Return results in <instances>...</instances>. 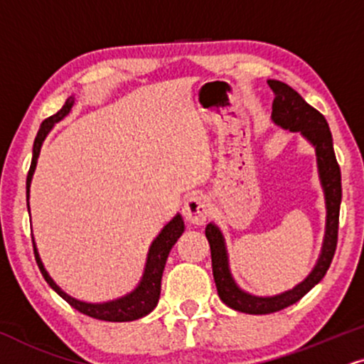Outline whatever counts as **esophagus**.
Instances as JSON below:
<instances>
[{"label": "esophagus", "mask_w": 364, "mask_h": 364, "mask_svg": "<svg viewBox=\"0 0 364 364\" xmlns=\"http://www.w3.org/2000/svg\"><path fill=\"white\" fill-rule=\"evenodd\" d=\"M209 216V200L204 196H191L183 204V218L196 226L205 223Z\"/></svg>", "instance_id": "obj_1"}]
</instances>
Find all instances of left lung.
Wrapping results in <instances>:
<instances>
[{"mask_svg": "<svg viewBox=\"0 0 364 364\" xmlns=\"http://www.w3.org/2000/svg\"><path fill=\"white\" fill-rule=\"evenodd\" d=\"M268 86L272 87L275 100L272 105L273 123L289 132H300L307 141L316 148L317 168L319 178L326 196V235L322 243L321 257L317 259L314 270L309 277L291 290L284 294L273 295V297H257L248 291L241 290L232 280L228 262V251L224 245V236L216 224L205 226V237L210 246V258H213V275L216 282L219 299L228 307L246 314H272L299 302L312 287H316L324 278L333 262L336 246H338V230H339V208L343 189H341V170L336 160L333 134L329 124L316 107L307 105L304 97L297 91L280 80L270 79Z\"/></svg>", "mask_w": 364, "mask_h": 364, "instance_id": "obj_1", "label": "left lung"}]
</instances>
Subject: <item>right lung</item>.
<instances>
[{"label":"right lung","instance_id":"add662e5","mask_svg":"<svg viewBox=\"0 0 364 364\" xmlns=\"http://www.w3.org/2000/svg\"><path fill=\"white\" fill-rule=\"evenodd\" d=\"M74 100L75 97L70 96L69 100L65 101V105L62 106L60 111H57L55 114L50 116V118L43 119L42 124H40L37 136H35L33 156H31V165H30L28 175H26V208H28V210H30V205H28L30 183H31V177H33L35 167H37L40 148H42V143L45 138H47V134L50 133L53 124H55L57 121H60L62 118H65V116L70 113V109H73L74 106ZM183 230H186V226H183V219L181 214H177V216H175L172 221H170L167 226L160 231V235L155 237L154 243L150 246V250H148L145 272H143V277L136 289L129 291V294L124 295V297L109 300V302H102V304L82 302V300H77L70 297V295H67L65 291L52 280L47 270H45L42 259H40V255L37 251V246H35V241H33V253H35V259H37L40 272H42V275L45 280H47V284L50 285L52 289L65 300V302H69L75 311L86 314V316L94 317V319H100V321L128 322V321L140 319V317H145L146 314L154 311L156 304H159L161 275H164L165 263H167L170 250H172V246L175 243H177L178 237L182 236Z\"/></svg>","mask_w":364,"mask_h":364}]
</instances>
